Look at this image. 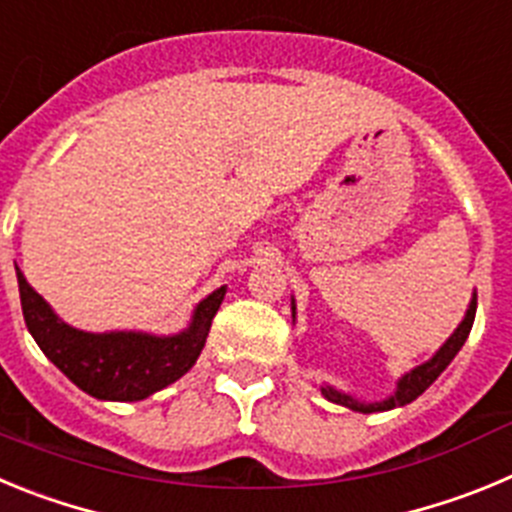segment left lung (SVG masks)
Segmentation results:
<instances>
[{
  "mask_svg": "<svg viewBox=\"0 0 512 512\" xmlns=\"http://www.w3.org/2000/svg\"><path fill=\"white\" fill-rule=\"evenodd\" d=\"M290 311H293V321H296V298H290ZM474 313H477V293H472V301H469L467 313H464V319L459 321V326L451 331V336L436 349V354L431 359H426L423 365L413 367V370L405 372L403 377L395 385V393L388 395L385 400H375V403H367V400H357L352 398L349 393H342V390H336L334 385H321V395L326 400L336 405H344L349 411L357 413H380V411H393V408H400V405H408L418 398L421 393H426L428 385H434L436 377L449 367V362L459 354V349L464 347L467 342L469 331H472L474 324Z\"/></svg>",
  "mask_w": 512,
  "mask_h": 512,
  "instance_id": "obj_1",
  "label": "left lung"
}]
</instances>
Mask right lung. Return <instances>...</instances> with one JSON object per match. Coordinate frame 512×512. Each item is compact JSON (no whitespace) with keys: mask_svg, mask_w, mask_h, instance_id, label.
I'll return each mask as SVG.
<instances>
[{"mask_svg":"<svg viewBox=\"0 0 512 512\" xmlns=\"http://www.w3.org/2000/svg\"><path fill=\"white\" fill-rule=\"evenodd\" d=\"M22 316L27 331L45 357L68 380L99 400L135 403L150 398L170 382L181 380L199 359L209 336L211 321L222 306L227 285L196 303L191 321L178 334H147V331H94L66 324L38 290L27 283L20 267Z\"/></svg>","mask_w":512,"mask_h":512,"instance_id":"right-lung-1","label":"right lung"}]
</instances>
